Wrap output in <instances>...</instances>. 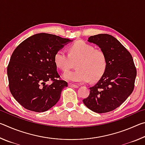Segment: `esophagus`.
Segmentation results:
<instances>
[{
	"mask_svg": "<svg viewBox=\"0 0 145 145\" xmlns=\"http://www.w3.org/2000/svg\"><path fill=\"white\" fill-rule=\"evenodd\" d=\"M68 86L71 87V88H78V86L75 85V84H72V83H69V84H68Z\"/></svg>",
	"mask_w": 145,
	"mask_h": 145,
	"instance_id": "obj_1",
	"label": "esophagus"
}]
</instances>
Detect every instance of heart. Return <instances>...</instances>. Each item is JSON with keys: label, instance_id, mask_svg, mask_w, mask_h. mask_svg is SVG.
I'll use <instances>...</instances> for the list:
<instances>
[{"label": "heart", "instance_id": "obj_1", "mask_svg": "<svg viewBox=\"0 0 145 145\" xmlns=\"http://www.w3.org/2000/svg\"><path fill=\"white\" fill-rule=\"evenodd\" d=\"M76 63L77 70L65 73L64 79L76 83H86L90 79L95 81L102 77L107 67L105 53L83 41L73 43L69 49V54L63 50H59L55 54V65L63 72L69 70Z\"/></svg>", "mask_w": 145, "mask_h": 145}]
</instances>
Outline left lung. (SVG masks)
Wrapping results in <instances>:
<instances>
[{"label":"left lung","mask_w":145,"mask_h":145,"mask_svg":"<svg viewBox=\"0 0 145 145\" xmlns=\"http://www.w3.org/2000/svg\"><path fill=\"white\" fill-rule=\"evenodd\" d=\"M99 46L107 58L105 72L88 98L82 100L88 109L97 113L113 111L121 105L134 90L137 72L131 54L120 41L107 34L88 38Z\"/></svg>","instance_id":"1"}]
</instances>
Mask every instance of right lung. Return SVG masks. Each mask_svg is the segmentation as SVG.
I'll list each match as a JSON object with an SVG mask.
<instances>
[{"instance_id": "right-lung-1", "label": "right lung", "mask_w": 145, "mask_h": 145, "mask_svg": "<svg viewBox=\"0 0 145 145\" xmlns=\"http://www.w3.org/2000/svg\"><path fill=\"white\" fill-rule=\"evenodd\" d=\"M68 38L47 33L31 36L11 55L7 73L11 93L29 111L45 112L57 104L68 83L59 78L54 56L71 42ZM53 83L48 85L47 82Z\"/></svg>"}]
</instances>
